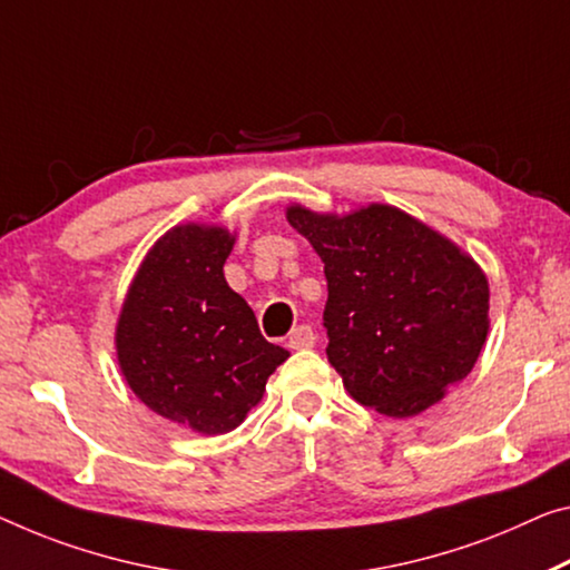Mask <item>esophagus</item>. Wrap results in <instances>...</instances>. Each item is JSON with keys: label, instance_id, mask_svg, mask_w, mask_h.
Masks as SVG:
<instances>
[{"label": "esophagus", "instance_id": "obj_1", "mask_svg": "<svg viewBox=\"0 0 570 570\" xmlns=\"http://www.w3.org/2000/svg\"><path fill=\"white\" fill-rule=\"evenodd\" d=\"M315 344V334H313V328L311 326H295L293 331H291V336H287V346L291 348H311Z\"/></svg>", "mask_w": 570, "mask_h": 570}]
</instances>
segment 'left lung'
Listing matches in <instances>:
<instances>
[{
    "label": "left lung",
    "instance_id": "obj_1",
    "mask_svg": "<svg viewBox=\"0 0 570 570\" xmlns=\"http://www.w3.org/2000/svg\"><path fill=\"white\" fill-rule=\"evenodd\" d=\"M323 262L328 362L356 402L413 417L474 370L489 283L466 252L395 206L354 214L287 208Z\"/></svg>",
    "mask_w": 570,
    "mask_h": 570
}]
</instances>
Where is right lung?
Returning a JSON list of instances; mask_svg holds the SVG:
<instances>
[{"mask_svg":"<svg viewBox=\"0 0 570 570\" xmlns=\"http://www.w3.org/2000/svg\"><path fill=\"white\" fill-rule=\"evenodd\" d=\"M234 234L183 224L155 242L117 321V358L153 413L204 435L229 433L287 354L259 334L224 277Z\"/></svg>","mask_w":570,"mask_h":570,"instance_id":"add662e5","label":"right lung"}]
</instances>
